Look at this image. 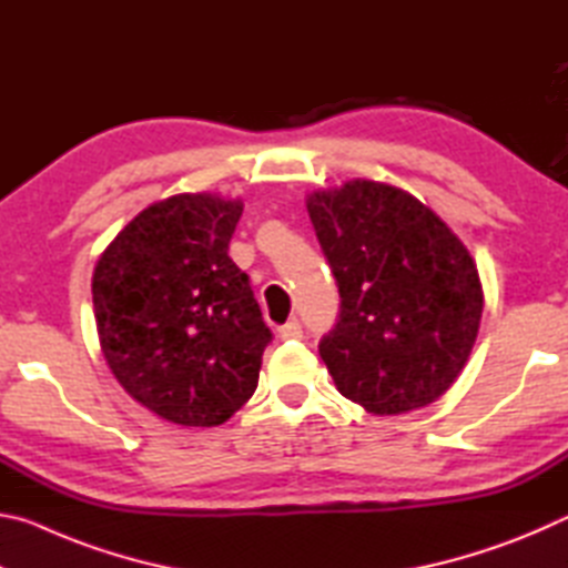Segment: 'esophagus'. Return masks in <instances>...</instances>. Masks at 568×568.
<instances>
[{
  "label": "esophagus",
  "instance_id": "esophagus-1",
  "mask_svg": "<svg viewBox=\"0 0 568 568\" xmlns=\"http://www.w3.org/2000/svg\"><path fill=\"white\" fill-rule=\"evenodd\" d=\"M277 338H281V341H301L303 338L301 323L287 321L285 325H281V328H277Z\"/></svg>",
  "mask_w": 568,
  "mask_h": 568
}]
</instances>
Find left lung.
Here are the masks:
<instances>
[{
	"mask_svg": "<svg viewBox=\"0 0 568 568\" xmlns=\"http://www.w3.org/2000/svg\"><path fill=\"white\" fill-rule=\"evenodd\" d=\"M307 215L341 293L318 345L335 388L376 416L444 396L484 313L466 245L420 200L373 180L313 192Z\"/></svg>",
	"mask_w": 568,
	"mask_h": 568,
	"instance_id": "obj_1",
	"label": "left lung"
}]
</instances>
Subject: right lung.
<instances>
[{
    "label": "right lung",
    "instance_id": "right-lung-1",
    "mask_svg": "<svg viewBox=\"0 0 568 568\" xmlns=\"http://www.w3.org/2000/svg\"><path fill=\"white\" fill-rule=\"evenodd\" d=\"M240 200L172 195L100 255L92 303L114 378L178 426H220L253 396L273 333L227 245Z\"/></svg>",
    "mask_w": 568,
    "mask_h": 568
}]
</instances>
